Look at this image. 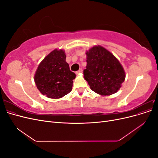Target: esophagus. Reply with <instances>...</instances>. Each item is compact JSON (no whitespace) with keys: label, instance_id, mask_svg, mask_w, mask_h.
Masks as SVG:
<instances>
[{"label":"esophagus","instance_id":"esophagus-1","mask_svg":"<svg viewBox=\"0 0 158 158\" xmlns=\"http://www.w3.org/2000/svg\"><path fill=\"white\" fill-rule=\"evenodd\" d=\"M82 73H83V70H82V69H80L79 70H78L77 72H76V74H82Z\"/></svg>","mask_w":158,"mask_h":158}]
</instances>
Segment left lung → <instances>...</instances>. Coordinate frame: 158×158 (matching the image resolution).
Listing matches in <instances>:
<instances>
[{
    "mask_svg": "<svg viewBox=\"0 0 158 158\" xmlns=\"http://www.w3.org/2000/svg\"><path fill=\"white\" fill-rule=\"evenodd\" d=\"M86 69L84 77L91 89L102 95H110L121 88L125 73L120 62L104 47L94 46L86 51Z\"/></svg>",
    "mask_w": 158,
    "mask_h": 158,
    "instance_id": "obj_1",
    "label": "left lung"
}]
</instances>
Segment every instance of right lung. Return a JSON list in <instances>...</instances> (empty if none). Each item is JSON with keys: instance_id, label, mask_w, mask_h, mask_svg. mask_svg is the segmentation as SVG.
Wrapping results in <instances>:
<instances>
[{"instance_id": "right-lung-1", "label": "right lung", "mask_w": 158, "mask_h": 158, "mask_svg": "<svg viewBox=\"0 0 158 158\" xmlns=\"http://www.w3.org/2000/svg\"><path fill=\"white\" fill-rule=\"evenodd\" d=\"M65 52L55 49L47 55L37 67L34 81L37 89L47 98L59 99L73 89L76 74L66 62Z\"/></svg>"}]
</instances>
